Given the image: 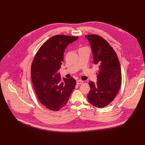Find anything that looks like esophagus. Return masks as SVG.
I'll return each mask as SVG.
<instances>
[{
    "mask_svg": "<svg viewBox=\"0 0 145 145\" xmlns=\"http://www.w3.org/2000/svg\"><path fill=\"white\" fill-rule=\"evenodd\" d=\"M84 81H82V80H77V85H80V84H82V83H83Z\"/></svg>",
    "mask_w": 145,
    "mask_h": 145,
    "instance_id": "1",
    "label": "esophagus"
}]
</instances>
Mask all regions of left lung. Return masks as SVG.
<instances>
[{
  "label": "left lung",
  "instance_id": "1",
  "mask_svg": "<svg viewBox=\"0 0 145 145\" xmlns=\"http://www.w3.org/2000/svg\"><path fill=\"white\" fill-rule=\"evenodd\" d=\"M90 43L93 63L99 66L96 83L90 81L87 96L90 103L98 108L108 105L119 92L121 73L118 56L104 38L96 34L86 35Z\"/></svg>",
  "mask_w": 145,
  "mask_h": 145
}]
</instances>
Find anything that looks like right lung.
Listing matches in <instances>:
<instances>
[{
	"mask_svg": "<svg viewBox=\"0 0 145 145\" xmlns=\"http://www.w3.org/2000/svg\"><path fill=\"white\" fill-rule=\"evenodd\" d=\"M78 38L53 36L40 47L33 59L31 74L35 92L41 104L52 111L63 108L75 88L76 80L64 78V82H61L58 71L64 61L66 47Z\"/></svg>",
	"mask_w": 145,
	"mask_h": 145,
	"instance_id": "add662e5",
	"label": "right lung"
}]
</instances>
